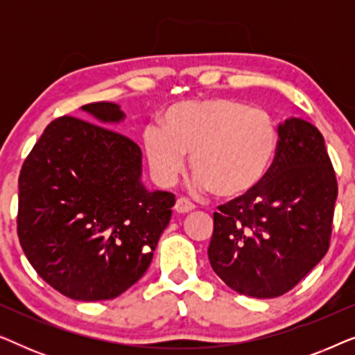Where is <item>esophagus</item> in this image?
Masks as SVG:
<instances>
[{
  "mask_svg": "<svg viewBox=\"0 0 355 355\" xmlns=\"http://www.w3.org/2000/svg\"><path fill=\"white\" fill-rule=\"evenodd\" d=\"M193 208H196V205H193L191 200H187V198H184V197L178 198L176 205H174V210H176L178 213H189V211H192Z\"/></svg>",
  "mask_w": 355,
  "mask_h": 355,
  "instance_id": "esophagus-1",
  "label": "esophagus"
}]
</instances>
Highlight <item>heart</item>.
Returning a JSON list of instances; mask_svg holds the SVG:
<instances>
[{
	"label": "heart",
	"instance_id": "obj_1",
	"mask_svg": "<svg viewBox=\"0 0 355 355\" xmlns=\"http://www.w3.org/2000/svg\"><path fill=\"white\" fill-rule=\"evenodd\" d=\"M144 147L163 186L186 171L189 153L197 187L231 200L249 196L268 176L278 130L266 111L239 100H187L164 111L162 128H145Z\"/></svg>",
	"mask_w": 355,
	"mask_h": 355
}]
</instances>
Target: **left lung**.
Segmentation results:
<instances>
[{"label":"left lung","mask_w":355,"mask_h":355,"mask_svg":"<svg viewBox=\"0 0 355 355\" xmlns=\"http://www.w3.org/2000/svg\"><path fill=\"white\" fill-rule=\"evenodd\" d=\"M278 152L268 176L249 196L218 207L208 259L236 293L283 295L327 255L338 182L312 123L278 125Z\"/></svg>","instance_id":"left-lung-1"}]
</instances>
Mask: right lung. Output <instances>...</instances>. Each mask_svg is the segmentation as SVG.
<instances>
[{"label":"right lung","instance_id":"right-lung-1","mask_svg":"<svg viewBox=\"0 0 355 355\" xmlns=\"http://www.w3.org/2000/svg\"><path fill=\"white\" fill-rule=\"evenodd\" d=\"M80 110L94 123L51 121L24 162L17 234L42 279L66 297L94 302L142 278L176 200L144 186L139 145L105 128L124 121L119 105Z\"/></svg>","mask_w":355,"mask_h":355}]
</instances>
